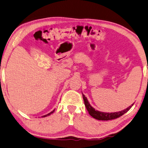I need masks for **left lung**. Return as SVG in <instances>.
Masks as SVG:
<instances>
[{"mask_svg":"<svg viewBox=\"0 0 148 148\" xmlns=\"http://www.w3.org/2000/svg\"><path fill=\"white\" fill-rule=\"evenodd\" d=\"M82 97H83V99L84 101V105L86 106V109L88 110V113L90 114V115L92 116L94 118L96 119V120H98L107 121V120H114V119L118 118L122 115H123L124 114L126 113L127 111L130 110V108L133 107L134 105V103H133L131 106H129V107L125 108V109H124L123 110H121V111H119V112H101V111L95 110L94 107H92V105L90 104L89 101H88L86 97H85V95L83 94H82Z\"/></svg>","mask_w":148,"mask_h":148,"instance_id":"left-lung-1","label":"left lung"}]
</instances>
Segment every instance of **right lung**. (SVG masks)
Instances as JSON below:
<instances>
[{
  "label": "right lung",
  "mask_w": 148,
  "mask_h": 148,
  "mask_svg": "<svg viewBox=\"0 0 148 148\" xmlns=\"http://www.w3.org/2000/svg\"><path fill=\"white\" fill-rule=\"evenodd\" d=\"M54 110H55V109H54L53 111H51V112L48 113L47 114H46V115H44V116H41V117H42V118H45V117H46V116H49V115H51V114H53V113L54 112Z\"/></svg>",
  "instance_id": "obj_1"
}]
</instances>
